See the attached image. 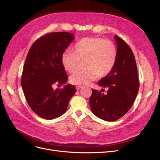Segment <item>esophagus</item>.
<instances>
[{
	"label": "esophagus",
	"instance_id": "34e87169",
	"mask_svg": "<svg viewBox=\"0 0 160 160\" xmlns=\"http://www.w3.org/2000/svg\"><path fill=\"white\" fill-rule=\"evenodd\" d=\"M81 88H82V87H81V86H77V87H76V89H77V90H79Z\"/></svg>",
	"mask_w": 160,
	"mask_h": 160
}]
</instances>
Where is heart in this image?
Instances as JSON below:
<instances>
[{
	"label": "heart",
	"mask_w": 160,
	"mask_h": 160,
	"mask_svg": "<svg viewBox=\"0 0 160 160\" xmlns=\"http://www.w3.org/2000/svg\"><path fill=\"white\" fill-rule=\"evenodd\" d=\"M118 57L115 43L101 37H85L73 47V52L66 51L61 57L64 69L74 73L85 61V71L71 76L70 83L83 86L89 84L99 77H105L112 71Z\"/></svg>",
	"instance_id": "heart-1"
}]
</instances>
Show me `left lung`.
Wrapping results in <instances>:
<instances>
[{
	"mask_svg": "<svg viewBox=\"0 0 160 160\" xmlns=\"http://www.w3.org/2000/svg\"><path fill=\"white\" fill-rule=\"evenodd\" d=\"M118 45V57L109 73L101 79L98 85L108 88L104 95L92 89L89 99L90 108L99 118L113 122L126 113L138 95L139 83L138 68L132 49L124 40L115 36Z\"/></svg>",
	"mask_w": 160,
	"mask_h": 160,
	"instance_id": "left-lung-1",
	"label": "left lung"
}]
</instances>
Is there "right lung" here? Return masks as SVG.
Listing matches in <instances>:
<instances>
[{
  "instance_id": "obj_1",
  "label": "right lung",
  "mask_w": 160,
  "mask_h": 160,
  "mask_svg": "<svg viewBox=\"0 0 160 160\" xmlns=\"http://www.w3.org/2000/svg\"><path fill=\"white\" fill-rule=\"evenodd\" d=\"M73 39V34L68 32L47 33L37 38L28 52L21 85L29 107L41 118L53 119L64 114L75 93V88L69 84L52 88L67 83L61 57Z\"/></svg>"
}]
</instances>
